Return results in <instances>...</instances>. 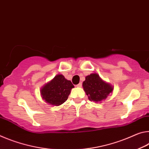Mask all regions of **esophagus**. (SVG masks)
<instances>
[{
    "label": "esophagus",
    "instance_id": "esophagus-1",
    "mask_svg": "<svg viewBox=\"0 0 149 149\" xmlns=\"http://www.w3.org/2000/svg\"><path fill=\"white\" fill-rule=\"evenodd\" d=\"M77 87H78V88L82 87V83H81V82H80V83H79V84H77Z\"/></svg>",
    "mask_w": 149,
    "mask_h": 149
}]
</instances>
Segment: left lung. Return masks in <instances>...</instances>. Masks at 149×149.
Listing matches in <instances>:
<instances>
[{"mask_svg":"<svg viewBox=\"0 0 149 149\" xmlns=\"http://www.w3.org/2000/svg\"><path fill=\"white\" fill-rule=\"evenodd\" d=\"M89 100L101 102L113 91V86L102 80L96 73H92L85 78L82 84Z\"/></svg>","mask_w":149,"mask_h":149,"instance_id":"8db88e82","label":"left lung"}]
</instances>
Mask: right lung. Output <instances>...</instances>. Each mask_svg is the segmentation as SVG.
I'll list each match as a JSON object with an SVG mask.
<instances>
[{
	"instance_id": "right-lung-1",
	"label": "right lung",
	"mask_w": 149,
	"mask_h": 149,
	"mask_svg": "<svg viewBox=\"0 0 149 149\" xmlns=\"http://www.w3.org/2000/svg\"><path fill=\"white\" fill-rule=\"evenodd\" d=\"M74 85L63 74H57L41 88L42 98L53 106H60L67 100Z\"/></svg>"
}]
</instances>
